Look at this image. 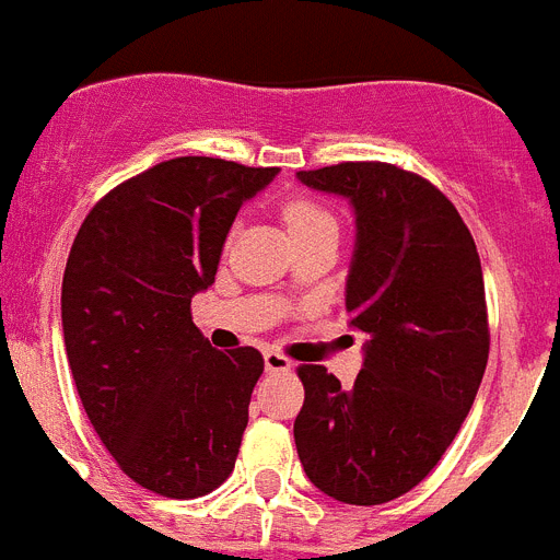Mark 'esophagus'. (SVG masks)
<instances>
[{"instance_id": "34e87169", "label": "esophagus", "mask_w": 560, "mask_h": 560, "mask_svg": "<svg viewBox=\"0 0 560 560\" xmlns=\"http://www.w3.org/2000/svg\"><path fill=\"white\" fill-rule=\"evenodd\" d=\"M290 368H293V361H290L288 355H281V352H276V350L265 352V370H267V373H288Z\"/></svg>"}]
</instances>
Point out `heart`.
Wrapping results in <instances>:
<instances>
[{
  "label": "heart",
  "instance_id": "b5f03b06",
  "mask_svg": "<svg viewBox=\"0 0 560 560\" xmlns=\"http://www.w3.org/2000/svg\"><path fill=\"white\" fill-rule=\"evenodd\" d=\"M284 224H288L290 236H293V233H302V230H310V228L336 224V219H332L322 205H316V201L299 199V201H290L288 208H284Z\"/></svg>",
  "mask_w": 560,
  "mask_h": 560
}]
</instances>
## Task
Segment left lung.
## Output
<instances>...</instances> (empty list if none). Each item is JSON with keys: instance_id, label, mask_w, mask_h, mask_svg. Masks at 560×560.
Returning a JSON list of instances; mask_svg holds the SVG:
<instances>
[{"instance_id": "8db88e82", "label": "left lung", "mask_w": 560, "mask_h": 560, "mask_svg": "<svg viewBox=\"0 0 560 560\" xmlns=\"http://www.w3.org/2000/svg\"><path fill=\"white\" fill-rule=\"evenodd\" d=\"M295 178L350 201L345 304L352 330L368 332L352 387L318 364L299 370L295 450L324 495L384 504L430 476L476 401L490 355L481 258L453 201L396 164L341 162Z\"/></svg>"}]
</instances>
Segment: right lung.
<instances>
[{
  "instance_id": "obj_1",
  "label": "right lung",
  "mask_w": 560,
  "mask_h": 560,
  "mask_svg": "<svg viewBox=\"0 0 560 560\" xmlns=\"http://www.w3.org/2000/svg\"><path fill=\"white\" fill-rule=\"evenodd\" d=\"M279 167L162 162L88 213L62 279L68 364L93 430L144 490L199 498L236 467L261 352L213 350L190 299L215 281L244 201Z\"/></svg>"
}]
</instances>
